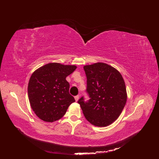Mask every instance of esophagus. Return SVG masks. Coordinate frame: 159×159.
Segmentation results:
<instances>
[{"instance_id":"1","label":"esophagus","mask_w":159,"mask_h":159,"mask_svg":"<svg viewBox=\"0 0 159 159\" xmlns=\"http://www.w3.org/2000/svg\"><path fill=\"white\" fill-rule=\"evenodd\" d=\"M79 99H80V95H76V96H75V99L76 102H78Z\"/></svg>"}]
</instances>
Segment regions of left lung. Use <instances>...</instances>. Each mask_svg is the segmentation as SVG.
Returning <instances> with one entry per match:
<instances>
[{
    "label": "left lung",
    "instance_id": "8db88e82",
    "mask_svg": "<svg viewBox=\"0 0 159 159\" xmlns=\"http://www.w3.org/2000/svg\"><path fill=\"white\" fill-rule=\"evenodd\" d=\"M87 77L86 91L90 98L80 105L85 119L95 126L106 127L116 120L126 104L125 84L120 72L107 64L98 62L84 67Z\"/></svg>",
    "mask_w": 159,
    "mask_h": 159
}]
</instances>
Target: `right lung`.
<instances>
[{
	"instance_id": "obj_1",
	"label": "right lung",
	"mask_w": 159,
	"mask_h": 159,
	"mask_svg": "<svg viewBox=\"0 0 159 159\" xmlns=\"http://www.w3.org/2000/svg\"><path fill=\"white\" fill-rule=\"evenodd\" d=\"M76 68L74 65L49 63L32 74L28 85V99L34 112L40 119L46 122L59 120L75 102L69 93L70 84L66 78Z\"/></svg>"
}]
</instances>
